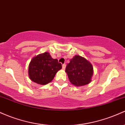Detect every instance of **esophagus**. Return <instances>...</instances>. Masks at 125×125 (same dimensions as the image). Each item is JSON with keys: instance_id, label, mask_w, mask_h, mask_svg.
Wrapping results in <instances>:
<instances>
[{"instance_id": "esophagus-1", "label": "esophagus", "mask_w": 125, "mask_h": 125, "mask_svg": "<svg viewBox=\"0 0 125 125\" xmlns=\"http://www.w3.org/2000/svg\"><path fill=\"white\" fill-rule=\"evenodd\" d=\"M65 68H66V65H65V64H63V65H62V69H65Z\"/></svg>"}]
</instances>
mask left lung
<instances>
[{"instance_id": "8db88e82", "label": "left lung", "mask_w": 125, "mask_h": 125, "mask_svg": "<svg viewBox=\"0 0 125 125\" xmlns=\"http://www.w3.org/2000/svg\"><path fill=\"white\" fill-rule=\"evenodd\" d=\"M65 72L71 83L76 87L85 85L91 81L94 73L91 63L79 55L75 56L66 67Z\"/></svg>"}]
</instances>
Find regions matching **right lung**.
Listing matches in <instances>:
<instances>
[{"instance_id":"right-lung-1","label":"right lung","mask_w":125,"mask_h":125,"mask_svg":"<svg viewBox=\"0 0 125 125\" xmlns=\"http://www.w3.org/2000/svg\"><path fill=\"white\" fill-rule=\"evenodd\" d=\"M62 69V64L57 59H53L48 52L35 56L28 67V75L31 81L40 85L50 83L57 71Z\"/></svg>"}]
</instances>
